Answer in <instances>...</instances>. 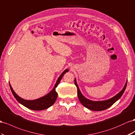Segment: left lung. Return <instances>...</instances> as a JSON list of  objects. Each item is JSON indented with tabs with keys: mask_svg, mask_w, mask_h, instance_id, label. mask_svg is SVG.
I'll return each mask as SVG.
<instances>
[{
	"mask_svg": "<svg viewBox=\"0 0 135 135\" xmlns=\"http://www.w3.org/2000/svg\"><path fill=\"white\" fill-rule=\"evenodd\" d=\"M75 84L77 87V89H78V95L79 99L80 100V102L81 103L83 106L85 107L86 108H88V109L93 111H102L108 109L109 107L112 106L115 102L118 101V100L122 97V95L124 92L126 88L127 84V81L123 89L119 92L118 94L114 96V97L111 98L108 100L102 101H92L89 99L86 98L85 97H84L80 91L78 84L76 83V79H75Z\"/></svg>",
	"mask_w": 135,
	"mask_h": 135,
	"instance_id": "1",
	"label": "left lung"
}]
</instances>
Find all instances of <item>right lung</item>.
I'll list each match as a JSON object with an SVG mask.
<instances>
[{
	"instance_id": "1",
	"label": "right lung",
	"mask_w": 135,
	"mask_h": 135,
	"mask_svg": "<svg viewBox=\"0 0 135 135\" xmlns=\"http://www.w3.org/2000/svg\"><path fill=\"white\" fill-rule=\"evenodd\" d=\"M68 71V70H65L62 74H61V75L59 76V78L57 79L54 88H53V89L50 92L49 94L40 98H38L35 100H32V101H29V100H25L21 98V97H19L18 95H17L16 94V93L13 91L12 88L11 87V85L9 83V86L11 88V91H12L15 98H16V99L19 103H20L22 105H24V106L27 107V108L36 111L47 109L49 107L51 106L53 104L55 103L57 96V93L55 90L56 88L58 85V84L60 83L61 79H62L63 75Z\"/></svg>"
}]
</instances>
